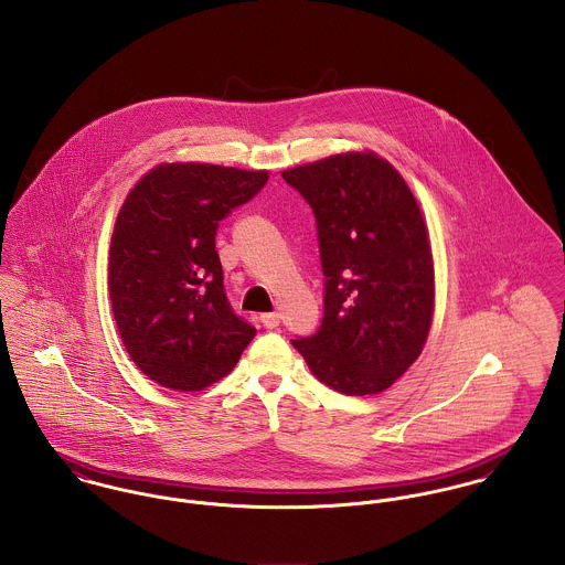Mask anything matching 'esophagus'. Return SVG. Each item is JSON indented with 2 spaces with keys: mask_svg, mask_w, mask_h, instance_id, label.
<instances>
[{
  "mask_svg": "<svg viewBox=\"0 0 565 565\" xmlns=\"http://www.w3.org/2000/svg\"><path fill=\"white\" fill-rule=\"evenodd\" d=\"M260 323H263V328L271 330V328H276L280 323V316L278 313H265V316H260Z\"/></svg>",
  "mask_w": 565,
  "mask_h": 565,
  "instance_id": "34e87169",
  "label": "esophagus"
}]
</instances>
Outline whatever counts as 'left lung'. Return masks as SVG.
<instances>
[{
	"instance_id": "left-lung-1",
	"label": "left lung",
	"mask_w": 565,
	"mask_h": 565,
	"mask_svg": "<svg viewBox=\"0 0 565 565\" xmlns=\"http://www.w3.org/2000/svg\"><path fill=\"white\" fill-rule=\"evenodd\" d=\"M313 209L323 318L291 339L323 385L345 396L392 387L428 337L435 278L419 206L376 154H337L282 171Z\"/></svg>"
}]
</instances>
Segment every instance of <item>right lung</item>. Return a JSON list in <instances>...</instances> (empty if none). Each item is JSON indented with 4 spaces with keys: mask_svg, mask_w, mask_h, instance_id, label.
<instances>
[{
    "mask_svg": "<svg viewBox=\"0 0 565 565\" xmlns=\"http://www.w3.org/2000/svg\"><path fill=\"white\" fill-rule=\"evenodd\" d=\"M265 182L267 171L173 162L143 175L121 206L108 260L113 316L130 359L162 387L213 385L256 334L228 302L215 235Z\"/></svg>",
    "mask_w": 565,
    "mask_h": 565,
    "instance_id": "right-lung-1",
    "label": "right lung"
}]
</instances>
